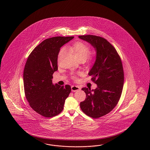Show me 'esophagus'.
Wrapping results in <instances>:
<instances>
[{"label":"esophagus","instance_id":"34e87169","mask_svg":"<svg viewBox=\"0 0 150 150\" xmlns=\"http://www.w3.org/2000/svg\"><path fill=\"white\" fill-rule=\"evenodd\" d=\"M71 91L73 92H76V91H79L80 90V87L79 86H76V85H73L71 87Z\"/></svg>","mask_w":150,"mask_h":150}]
</instances>
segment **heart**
<instances>
[{
    "label": "heart",
    "mask_w": 150,
    "mask_h": 150,
    "mask_svg": "<svg viewBox=\"0 0 150 150\" xmlns=\"http://www.w3.org/2000/svg\"><path fill=\"white\" fill-rule=\"evenodd\" d=\"M72 48L74 50L77 58L80 60L83 61L87 59L88 62H91L93 59V57L92 56L88 55L90 53L91 48L86 43L82 41H77L73 43ZM65 50V48L64 47L61 48L58 53V58L60 57ZM71 78L74 80H76L77 77L75 74H73L71 75Z\"/></svg>",
    "instance_id": "1"
}]
</instances>
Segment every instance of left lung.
Wrapping results in <instances>:
<instances>
[{
  "label": "left lung",
  "mask_w": 150,
  "mask_h": 150,
  "mask_svg": "<svg viewBox=\"0 0 150 150\" xmlns=\"http://www.w3.org/2000/svg\"><path fill=\"white\" fill-rule=\"evenodd\" d=\"M79 37L96 48L95 63L88 75L97 85L95 90L82 88L86 97L80 103V108L91 118H100L112 111L120 100L124 78L123 65L115 48L104 38L94 35Z\"/></svg>",
  "instance_id": "left-lung-1"
}]
</instances>
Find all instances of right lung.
<instances>
[{
	"label": "right lung",
	"mask_w": 150,
	"mask_h": 150,
	"mask_svg": "<svg viewBox=\"0 0 150 150\" xmlns=\"http://www.w3.org/2000/svg\"><path fill=\"white\" fill-rule=\"evenodd\" d=\"M74 37H54L42 42L29 55L23 70V86L29 105L37 113L51 118L60 113L71 87L52 83L58 70L60 48Z\"/></svg>",
	"instance_id": "obj_1"
}]
</instances>
